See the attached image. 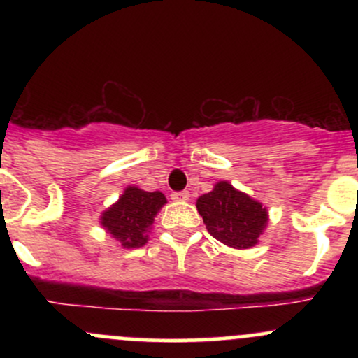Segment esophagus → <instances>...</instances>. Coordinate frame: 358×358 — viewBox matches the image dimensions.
Here are the masks:
<instances>
[{
    "label": "esophagus",
    "instance_id": "34e87169",
    "mask_svg": "<svg viewBox=\"0 0 358 358\" xmlns=\"http://www.w3.org/2000/svg\"><path fill=\"white\" fill-rule=\"evenodd\" d=\"M190 199V193L188 192H173L171 193V200L173 202H187Z\"/></svg>",
    "mask_w": 358,
    "mask_h": 358
}]
</instances>
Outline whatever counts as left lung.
Wrapping results in <instances>:
<instances>
[{"label":"left lung","mask_w":358,"mask_h":358,"mask_svg":"<svg viewBox=\"0 0 358 358\" xmlns=\"http://www.w3.org/2000/svg\"><path fill=\"white\" fill-rule=\"evenodd\" d=\"M196 210L210 236L234 249H250L259 244L269 220L268 207L225 180L196 199Z\"/></svg>","instance_id":"8db88e82"}]
</instances>
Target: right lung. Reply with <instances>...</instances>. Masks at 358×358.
<instances>
[{"mask_svg": "<svg viewBox=\"0 0 358 358\" xmlns=\"http://www.w3.org/2000/svg\"><path fill=\"white\" fill-rule=\"evenodd\" d=\"M165 203L166 196L162 192H145L129 185L117 202L102 212L99 222L121 248H143L150 239L155 217Z\"/></svg>", "mask_w": 358, "mask_h": 358, "instance_id": "obj_1", "label": "right lung"}]
</instances>
